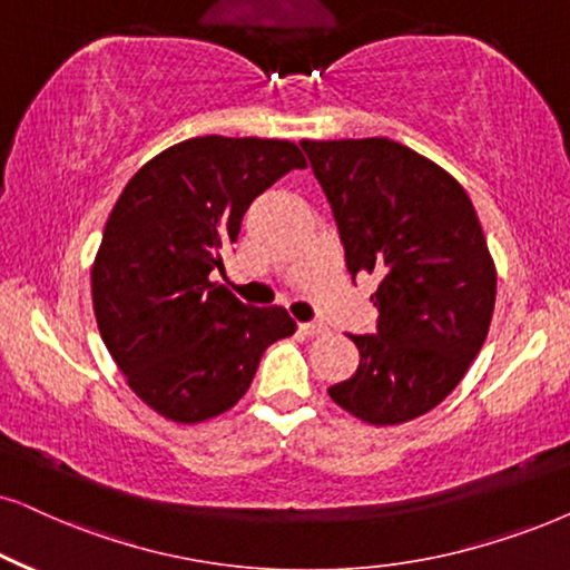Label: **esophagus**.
<instances>
[{"label": "esophagus", "instance_id": "1", "mask_svg": "<svg viewBox=\"0 0 570 570\" xmlns=\"http://www.w3.org/2000/svg\"><path fill=\"white\" fill-rule=\"evenodd\" d=\"M301 332H303V335H308V337L324 335V332H327V324H322V322H303L301 324Z\"/></svg>", "mask_w": 570, "mask_h": 570}]
</instances>
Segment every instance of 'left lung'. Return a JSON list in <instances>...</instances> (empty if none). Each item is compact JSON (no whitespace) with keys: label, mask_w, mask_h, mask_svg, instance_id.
I'll return each instance as SVG.
<instances>
[{"label":"left lung","mask_w":570,"mask_h":570,"mask_svg":"<svg viewBox=\"0 0 570 570\" xmlns=\"http://www.w3.org/2000/svg\"><path fill=\"white\" fill-rule=\"evenodd\" d=\"M335 214L345 264L376 275L374 335L332 401L374 426L403 424L453 393L494 312V262L474 204L432 159L390 138L301 140Z\"/></svg>","instance_id":"8db88e82"}]
</instances>
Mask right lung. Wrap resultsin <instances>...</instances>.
Returning <instances> with one entry per match:
<instances>
[{
	"instance_id": "add662e5",
	"label": "right lung",
	"mask_w": 570,
	"mask_h": 570,
	"mask_svg": "<svg viewBox=\"0 0 570 570\" xmlns=\"http://www.w3.org/2000/svg\"><path fill=\"white\" fill-rule=\"evenodd\" d=\"M277 138L202 136L146 161L117 198L91 269L101 340L130 390L159 416L198 424L246 395L258 361L295 322L246 306L214 272L250 202L303 169Z\"/></svg>"
}]
</instances>
